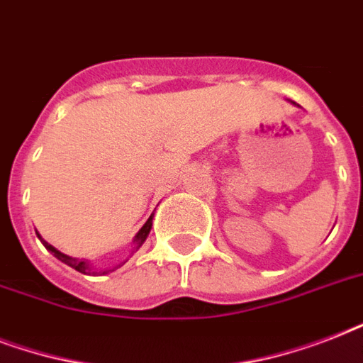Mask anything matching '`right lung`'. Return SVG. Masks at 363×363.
Returning a JSON list of instances; mask_svg holds the SVG:
<instances>
[{
    "label": "right lung",
    "mask_w": 363,
    "mask_h": 363,
    "mask_svg": "<svg viewBox=\"0 0 363 363\" xmlns=\"http://www.w3.org/2000/svg\"><path fill=\"white\" fill-rule=\"evenodd\" d=\"M150 228H152V216L148 218L147 222H145V226L137 232V235L133 238V248H131V254L137 252L139 250V247H141L143 242H145V239L148 238V233H150ZM37 238L41 239V235L37 233ZM41 242L45 245V248H47L48 252H52L56 258L60 259V262H64V264H67L69 267H73V269H77L79 273H84V275H107V273H111V271H115L116 267H121V265H116V267H111V269H101V271H92V267H90V264H88V259H79V258H71V256H67V254L60 252V250H56V248L52 247V245H48L47 241Z\"/></svg>",
    "instance_id": "right-lung-1"
}]
</instances>
